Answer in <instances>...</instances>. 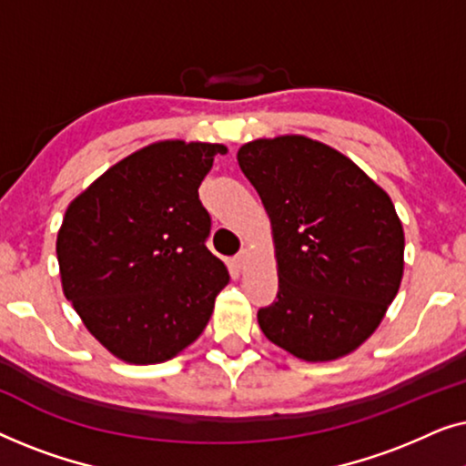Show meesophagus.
I'll use <instances>...</instances> for the list:
<instances>
[{
    "mask_svg": "<svg viewBox=\"0 0 466 466\" xmlns=\"http://www.w3.org/2000/svg\"><path fill=\"white\" fill-rule=\"evenodd\" d=\"M248 258H250V257H248V252H246V250H241V252L238 254V257H233V265L238 267V269H246Z\"/></svg>",
    "mask_w": 466,
    "mask_h": 466,
    "instance_id": "1",
    "label": "esophagus"
}]
</instances>
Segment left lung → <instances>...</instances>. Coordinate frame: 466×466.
<instances>
[{"label":"left lung","instance_id":"8db88e82","mask_svg":"<svg viewBox=\"0 0 466 466\" xmlns=\"http://www.w3.org/2000/svg\"><path fill=\"white\" fill-rule=\"evenodd\" d=\"M239 167L269 214L278 297L265 337L303 360H335L378 329L403 278L405 235L390 197L359 165L303 136L254 139Z\"/></svg>","mask_w":466,"mask_h":466}]
</instances>
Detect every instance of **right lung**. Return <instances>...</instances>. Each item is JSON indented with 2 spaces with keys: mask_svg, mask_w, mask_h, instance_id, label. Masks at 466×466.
<instances>
[{
  "mask_svg": "<svg viewBox=\"0 0 466 466\" xmlns=\"http://www.w3.org/2000/svg\"><path fill=\"white\" fill-rule=\"evenodd\" d=\"M222 144L167 142L133 152L69 203L56 235L67 301L120 360L174 359L203 333L228 284L208 250L199 184Z\"/></svg>",
  "mask_w": 466,
  "mask_h": 466,
  "instance_id": "1",
  "label": "right lung"
}]
</instances>
